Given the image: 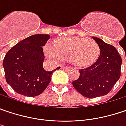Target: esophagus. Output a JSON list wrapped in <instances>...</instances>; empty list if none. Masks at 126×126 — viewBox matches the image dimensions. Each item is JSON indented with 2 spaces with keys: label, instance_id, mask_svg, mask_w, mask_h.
<instances>
[{
  "label": "esophagus",
  "instance_id": "34e87169",
  "mask_svg": "<svg viewBox=\"0 0 126 126\" xmlns=\"http://www.w3.org/2000/svg\"><path fill=\"white\" fill-rule=\"evenodd\" d=\"M61 68L63 70H68L70 68V66H65V65H61Z\"/></svg>",
  "mask_w": 126,
  "mask_h": 126
}]
</instances>
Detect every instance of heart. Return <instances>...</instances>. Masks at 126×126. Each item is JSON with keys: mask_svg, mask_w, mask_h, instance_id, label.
<instances>
[{"mask_svg": "<svg viewBox=\"0 0 126 126\" xmlns=\"http://www.w3.org/2000/svg\"><path fill=\"white\" fill-rule=\"evenodd\" d=\"M98 44L93 41L80 38H67L57 41L55 46L48 44L44 53L48 59L58 61L63 58L70 59L71 63L84 67L95 63L100 55Z\"/></svg>", "mask_w": 126, "mask_h": 126, "instance_id": "obj_1", "label": "heart"}]
</instances>
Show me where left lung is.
Segmentation results:
<instances>
[{
  "mask_svg": "<svg viewBox=\"0 0 126 126\" xmlns=\"http://www.w3.org/2000/svg\"><path fill=\"white\" fill-rule=\"evenodd\" d=\"M100 49L98 60L91 66L80 69L79 78L73 86L82 95L93 98L103 96L111 91L121 77L122 59L112 45L93 37Z\"/></svg>",
  "mask_w": 126,
  "mask_h": 126,
  "instance_id": "1",
  "label": "left lung"
}]
</instances>
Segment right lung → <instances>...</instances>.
<instances>
[{
	"instance_id": "obj_1",
	"label": "right lung",
	"mask_w": 126,
	"mask_h": 126,
	"mask_svg": "<svg viewBox=\"0 0 126 126\" xmlns=\"http://www.w3.org/2000/svg\"><path fill=\"white\" fill-rule=\"evenodd\" d=\"M50 38L47 34L33 35L20 41L7 52L3 62L5 80L16 93L37 96L50 83L56 69L46 71L43 65L45 59L43 46Z\"/></svg>"
}]
</instances>
